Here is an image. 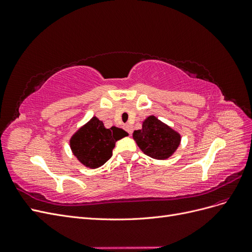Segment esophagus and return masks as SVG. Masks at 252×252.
I'll use <instances>...</instances> for the list:
<instances>
[{"instance_id": "obj_1", "label": "esophagus", "mask_w": 252, "mask_h": 252, "mask_svg": "<svg viewBox=\"0 0 252 252\" xmlns=\"http://www.w3.org/2000/svg\"><path fill=\"white\" fill-rule=\"evenodd\" d=\"M124 128H125V130L129 133V134H131L132 133V127L129 125V124H125L124 125Z\"/></svg>"}]
</instances>
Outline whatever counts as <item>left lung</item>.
Masks as SVG:
<instances>
[{
  "label": "left lung",
  "mask_w": 252,
  "mask_h": 252,
  "mask_svg": "<svg viewBox=\"0 0 252 252\" xmlns=\"http://www.w3.org/2000/svg\"><path fill=\"white\" fill-rule=\"evenodd\" d=\"M132 136L144 154L156 159L168 158L181 143L180 133L155 116L145 119L142 129L134 130Z\"/></svg>",
  "instance_id": "8db88e82"
}]
</instances>
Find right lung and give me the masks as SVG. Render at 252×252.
I'll return each instance as SVG.
<instances>
[{
  "instance_id": "right-lung-1",
  "label": "right lung",
  "mask_w": 252,
  "mask_h": 252,
  "mask_svg": "<svg viewBox=\"0 0 252 252\" xmlns=\"http://www.w3.org/2000/svg\"><path fill=\"white\" fill-rule=\"evenodd\" d=\"M126 135L122 128H105L103 122L94 117L71 136L70 148L84 166L95 169L108 161L116 142Z\"/></svg>"
}]
</instances>
